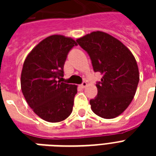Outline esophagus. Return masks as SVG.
<instances>
[{
  "instance_id": "esophagus-1",
  "label": "esophagus",
  "mask_w": 156,
  "mask_h": 156,
  "mask_svg": "<svg viewBox=\"0 0 156 156\" xmlns=\"http://www.w3.org/2000/svg\"><path fill=\"white\" fill-rule=\"evenodd\" d=\"M87 86V82H85V81H84V82H83V83L81 84L80 87L82 88H85Z\"/></svg>"
}]
</instances>
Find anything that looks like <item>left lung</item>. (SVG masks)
<instances>
[{
  "label": "left lung",
  "mask_w": 156,
  "mask_h": 156,
  "mask_svg": "<svg viewBox=\"0 0 156 156\" xmlns=\"http://www.w3.org/2000/svg\"><path fill=\"white\" fill-rule=\"evenodd\" d=\"M89 55L95 72L102 74L98 94L90 100L100 117L115 118L126 110L135 95L139 73L132 52L113 36L94 31L76 40Z\"/></svg>",
  "instance_id": "obj_1"
}]
</instances>
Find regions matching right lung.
Returning <instances> with one entry per match:
<instances>
[{"mask_svg": "<svg viewBox=\"0 0 156 156\" xmlns=\"http://www.w3.org/2000/svg\"><path fill=\"white\" fill-rule=\"evenodd\" d=\"M77 43L63 35L48 36L28 54L21 74V88L28 105L48 122L64 121L72 112L77 86L61 83L69 52Z\"/></svg>", "mask_w": 156, "mask_h": 156, "instance_id": "obj_1", "label": "right lung"}]
</instances>
